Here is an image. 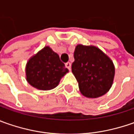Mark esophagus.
Here are the masks:
<instances>
[{"instance_id": "1", "label": "esophagus", "mask_w": 134, "mask_h": 134, "mask_svg": "<svg viewBox=\"0 0 134 134\" xmlns=\"http://www.w3.org/2000/svg\"><path fill=\"white\" fill-rule=\"evenodd\" d=\"M71 63H69V62H68V63H65V67L69 70H71Z\"/></svg>"}]
</instances>
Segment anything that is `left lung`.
Here are the masks:
<instances>
[{
  "mask_svg": "<svg viewBox=\"0 0 134 134\" xmlns=\"http://www.w3.org/2000/svg\"><path fill=\"white\" fill-rule=\"evenodd\" d=\"M71 71L78 82L80 92L88 98H98L112 86L115 68L100 49L78 44L74 53Z\"/></svg>",
  "mask_w": 134,
  "mask_h": 134,
  "instance_id": "obj_1",
  "label": "left lung"
}]
</instances>
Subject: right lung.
Returning a JSON list of instances; mask_svg holds the SVG:
<instances>
[{
	"mask_svg": "<svg viewBox=\"0 0 134 134\" xmlns=\"http://www.w3.org/2000/svg\"><path fill=\"white\" fill-rule=\"evenodd\" d=\"M68 71L59 55L48 46L29 59L26 66L27 82L40 90L55 88Z\"/></svg>",
	"mask_w": 134,
	"mask_h": 134,
	"instance_id": "obj_1",
	"label": "right lung"
}]
</instances>
